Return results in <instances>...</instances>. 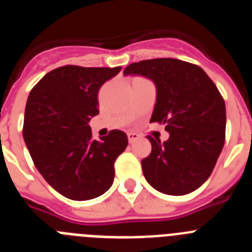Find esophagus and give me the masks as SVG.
Segmentation results:
<instances>
[{
  "label": "esophagus",
  "mask_w": 252,
  "mask_h": 252,
  "mask_svg": "<svg viewBox=\"0 0 252 252\" xmlns=\"http://www.w3.org/2000/svg\"><path fill=\"white\" fill-rule=\"evenodd\" d=\"M127 137H128V142H133L136 141L137 139H140V135L136 132H127Z\"/></svg>",
  "instance_id": "obj_1"
}]
</instances>
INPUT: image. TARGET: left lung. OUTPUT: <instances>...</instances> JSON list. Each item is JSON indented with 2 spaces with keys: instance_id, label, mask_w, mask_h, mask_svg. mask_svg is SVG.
<instances>
[{
  "instance_id": "8db88e82",
  "label": "left lung",
  "mask_w": 252,
  "mask_h": 252,
  "mask_svg": "<svg viewBox=\"0 0 252 252\" xmlns=\"http://www.w3.org/2000/svg\"><path fill=\"white\" fill-rule=\"evenodd\" d=\"M124 74L150 78L157 103L150 122L170 133L161 144L148 136L151 153L141 160L144 177L164 194L184 195L209 178L226 137L223 97L201 66L173 58L132 63Z\"/></svg>"
}]
</instances>
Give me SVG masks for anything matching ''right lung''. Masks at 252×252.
<instances>
[{
    "instance_id": "add662e5",
    "label": "right lung",
    "mask_w": 252,
    "mask_h": 252,
    "mask_svg": "<svg viewBox=\"0 0 252 252\" xmlns=\"http://www.w3.org/2000/svg\"><path fill=\"white\" fill-rule=\"evenodd\" d=\"M121 66L64 65L44 75L31 90L22 135L39 173L73 201H88L107 192L115 161L127 146L124 131L93 140L90 120L98 115V91Z\"/></svg>"
}]
</instances>
